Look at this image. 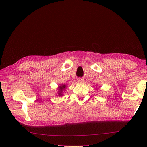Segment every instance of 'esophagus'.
I'll return each mask as SVG.
<instances>
[{
	"instance_id": "1",
	"label": "esophagus",
	"mask_w": 147,
	"mask_h": 147,
	"mask_svg": "<svg viewBox=\"0 0 147 147\" xmlns=\"http://www.w3.org/2000/svg\"><path fill=\"white\" fill-rule=\"evenodd\" d=\"M83 81H84V80L82 78H78V82L80 83H82V82H83Z\"/></svg>"
}]
</instances>
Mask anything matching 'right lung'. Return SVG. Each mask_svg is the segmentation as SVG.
Instances as JSON below:
<instances>
[{
	"mask_svg": "<svg viewBox=\"0 0 147 147\" xmlns=\"http://www.w3.org/2000/svg\"><path fill=\"white\" fill-rule=\"evenodd\" d=\"M65 88V85H62L61 86H59V91L61 92V91H63V90H64V89ZM61 92H59V96H61Z\"/></svg>",
	"mask_w": 147,
	"mask_h": 147,
	"instance_id": "1",
	"label": "right lung"
}]
</instances>
